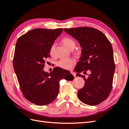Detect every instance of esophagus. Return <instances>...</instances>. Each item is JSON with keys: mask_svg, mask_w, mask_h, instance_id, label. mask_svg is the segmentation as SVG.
Segmentation results:
<instances>
[{"mask_svg": "<svg viewBox=\"0 0 129 129\" xmlns=\"http://www.w3.org/2000/svg\"><path fill=\"white\" fill-rule=\"evenodd\" d=\"M71 74H72V75L73 76V77H76V74H75V73H74V72H73V71H71Z\"/></svg>", "mask_w": 129, "mask_h": 129, "instance_id": "34e87169", "label": "esophagus"}]
</instances>
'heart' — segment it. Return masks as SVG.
I'll use <instances>...</instances> for the list:
<instances>
[{
	"label": "heart",
	"mask_w": 129,
	"mask_h": 129,
	"mask_svg": "<svg viewBox=\"0 0 129 129\" xmlns=\"http://www.w3.org/2000/svg\"><path fill=\"white\" fill-rule=\"evenodd\" d=\"M61 42L68 49L71 50L72 49H74L75 46V41L73 38L70 37H66L63 38L61 39ZM55 47L56 45L55 44H52L49 49V54L51 56H54L55 54ZM75 63V60L72 58H63L59 60L57 62V65L59 67L66 69L70 70L72 68Z\"/></svg>",
	"instance_id": "1"
}]
</instances>
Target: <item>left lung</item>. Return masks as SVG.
<instances>
[{
	"mask_svg": "<svg viewBox=\"0 0 129 129\" xmlns=\"http://www.w3.org/2000/svg\"><path fill=\"white\" fill-rule=\"evenodd\" d=\"M64 31L77 39L82 48L75 68L77 76L85 80L84 87L78 91V98L88 105H97L105 101L112 91L115 64L111 43L103 32L91 27L64 28ZM88 70L91 73L87 79L79 74Z\"/></svg>",
	"mask_w": 129,
	"mask_h": 129,
	"instance_id": "left-lung-1",
	"label": "left lung"
}]
</instances>
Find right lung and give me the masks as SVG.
Here are the masks:
<instances>
[{"instance_id": "right-lung-1", "label": "right lung", "mask_w": 129, "mask_h": 129, "mask_svg": "<svg viewBox=\"0 0 129 129\" xmlns=\"http://www.w3.org/2000/svg\"><path fill=\"white\" fill-rule=\"evenodd\" d=\"M63 28H35L18 38L13 58V66L24 98L38 106L53 102L59 92V81L73 80L68 71L58 67L45 72L49 49Z\"/></svg>"}]
</instances>
